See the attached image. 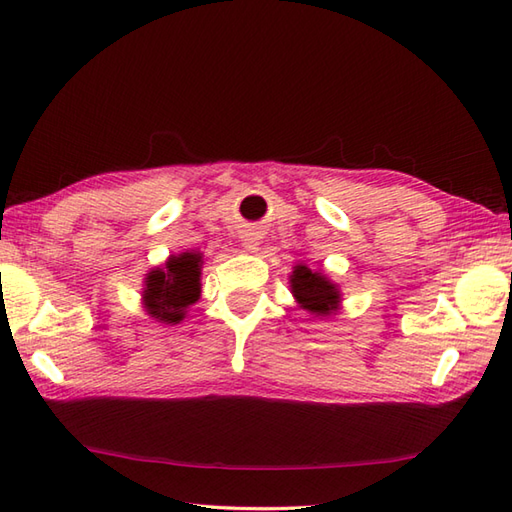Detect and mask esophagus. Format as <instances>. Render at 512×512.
Here are the masks:
<instances>
[{
    "instance_id": "obj_1",
    "label": "esophagus",
    "mask_w": 512,
    "mask_h": 512,
    "mask_svg": "<svg viewBox=\"0 0 512 512\" xmlns=\"http://www.w3.org/2000/svg\"><path fill=\"white\" fill-rule=\"evenodd\" d=\"M240 240H242V246L246 248L248 253H259V248H261V237H259V233H257V231H253V229L244 231Z\"/></svg>"
}]
</instances>
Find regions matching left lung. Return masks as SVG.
Returning a JSON list of instances; mask_svg holds the SVG:
<instances>
[{
    "label": "left lung",
    "mask_w": 512,
    "mask_h": 512,
    "mask_svg": "<svg viewBox=\"0 0 512 512\" xmlns=\"http://www.w3.org/2000/svg\"><path fill=\"white\" fill-rule=\"evenodd\" d=\"M290 292L301 310L314 318H329L338 314L342 303L340 285L331 281L323 270H312L296 264L290 275Z\"/></svg>",
    "instance_id": "1"
}]
</instances>
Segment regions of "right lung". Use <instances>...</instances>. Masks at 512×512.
Returning <instances> with one entry per match:
<instances>
[{"mask_svg":"<svg viewBox=\"0 0 512 512\" xmlns=\"http://www.w3.org/2000/svg\"><path fill=\"white\" fill-rule=\"evenodd\" d=\"M202 264V253L185 251L146 272L141 305L154 323L168 327L183 323L189 307L200 299Z\"/></svg>","mask_w":512,"mask_h":512,"instance_id":"add662e5","label":"right lung"}]
</instances>
